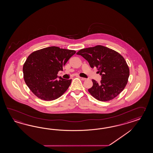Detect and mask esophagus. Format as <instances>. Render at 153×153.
Returning <instances> with one entry per match:
<instances>
[{"instance_id": "34e87169", "label": "esophagus", "mask_w": 153, "mask_h": 153, "mask_svg": "<svg viewBox=\"0 0 153 153\" xmlns=\"http://www.w3.org/2000/svg\"><path fill=\"white\" fill-rule=\"evenodd\" d=\"M80 79H81V80H83V81H85V80H86V78H83V77H79Z\"/></svg>"}]
</instances>
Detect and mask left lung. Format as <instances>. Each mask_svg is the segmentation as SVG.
Masks as SVG:
<instances>
[{"label": "left lung", "mask_w": 153, "mask_h": 153, "mask_svg": "<svg viewBox=\"0 0 153 153\" xmlns=\"http://www.w3.org/2000/svg\"><path fill=\"white\" fill-rule=\"evenodd\" d=\"M77 55L82 56L96 67L102 76L101 83L92 79L93 86L89 93L100 101H109L116 98L127 85L129 68L124 58L118 52L102 45L81 49Z\"/></svg>", "instance_id": "left-lung-1"}]
</instances>
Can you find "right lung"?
Segmentation results:
<instances>
[{
    "label": "right lung",
    "instance_id": "obj_1",
    "mask_svg": "<svg viewBox=\"0 0 153 153\" xmlns=\"http://www.w3.org/2000/svg\"><path fill=\"white\" fill-rule=\"evenodd\" d=\"M75 50L51 46L38 50L27 57L23 65L24 79L31 91L39 98L53 101L61 97L71 85L72 79L59 77L57 73Z\"/></svg>",
    "mask_w": 153,
    "mask_h": 153
}]
</instances>
